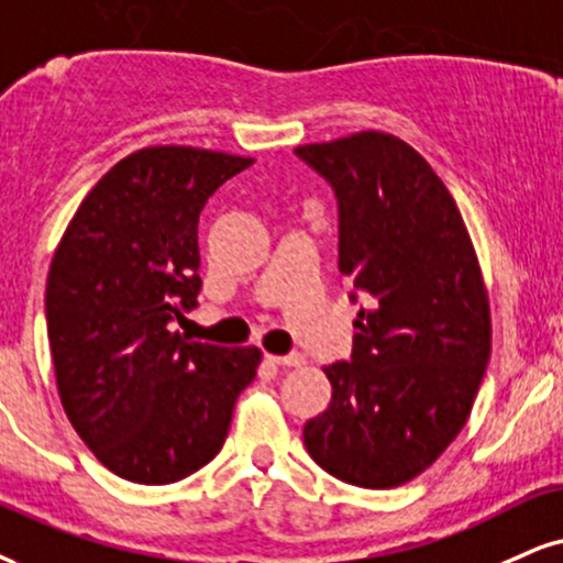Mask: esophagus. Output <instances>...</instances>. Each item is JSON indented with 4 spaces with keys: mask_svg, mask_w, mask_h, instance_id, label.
<instances>
[{
    "mask_svg": "<svg viewBox=\"0 0 563 563\" xmlns=\"http://www.w3.org/2000/svg\"><path fill=\"white\" fill-rule=\"evenodd\" d=\"M266 360L271 365H284V367H297L305 363L302 355H297V352H289V355H266Z\"/></svg>",
    "mask_w": 563,
    "mask_h": 563,
    "instance_id": "esophagus-1",
    "label": "esophagus"
}]
</instances>
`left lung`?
<instances>
[{"label":"left lung","instance_id":"8db88e82","mask_svg":"<svg viewBox=\"0 0 563 563\" xmlns=\"http://www.w3.org/2000/svg\"><path fill=\"white\" fill-rule=\"evenodd\" d=\"M339 206V271L365 295L352 357L323 367L331 405L305 422L316 464L360 488L428 470L470 418L490 310L460 208L412 145L355 133L295 151Z\"/></svg>","mask_w":563,"mask_h":563}]
</instances>
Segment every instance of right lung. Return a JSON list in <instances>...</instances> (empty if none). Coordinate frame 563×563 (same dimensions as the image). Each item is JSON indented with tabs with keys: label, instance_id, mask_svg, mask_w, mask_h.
I'll list each match as a JSON object with an SVG mask.
<instances>
[{
	"label": "right lung",
	"instance_id": "add662e5",
	"mask_svg": "<svg viewBox=\"0 0 563 563\" xmlns=\"http://www.w3.org/2000/svg\"><path fill=\"white\" fill-rule=\"evenodd\" d=\"M253 158L154 145L88 192L52 258L46 331L62 407L103 467L143 485L177 483L219 454L255 346L175 331L198 305V219Z\"/></svg>",
	"mask_w": 563,
	"mask_h": 563
}]
</instances>
